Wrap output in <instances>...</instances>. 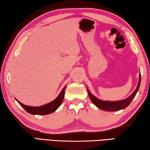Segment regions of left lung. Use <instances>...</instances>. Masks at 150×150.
<instances>
[{"label":"left lung","instance_id":"1","mask_svg":"<svg viewBox=\"0 0 150 150\" xmlns=\"http://www.w3.org/2000/svg\"><path fill=\"white\" fill-rule=\"evenodd\" d=\"M141 73L139 75V81L137 86L135 90L133 92V93L128 97L126 99H124L119 101H104L98 99V98L95 97L94 95H92L90 91H89L88 89L87 88V91L90 97L91 100L92 101L95 106L97 108H99L100 110H103L104 111H116L124 109L126 107H128L131 102L133 100V98L135 97V95L137 93V91L140 87V84H141Z\"/></svg>","mask_w":150,"mask_h":150}]
</instances>
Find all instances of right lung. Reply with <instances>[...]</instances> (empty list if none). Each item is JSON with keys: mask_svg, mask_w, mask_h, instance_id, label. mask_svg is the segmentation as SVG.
<instances>
[{"mask_svg": "<svg viewBox=\"0 0 150 150\" xmlns=\"http://www.w3.org/2000/svg\"><path fill=\"white\" fill-rule=\"evenodd\" d=\"M66 86H65L62 90L60 91V93L58 95L55 100H53L51 103L46 104L45 105H43V106H38V107H32L30 106H26V105H24V104L21 103V102H19L17 98H15L16 100H17L18 104L21 105V106L24 108V109L26 110L28 113L32 115H47L53 113L54 111H56L58 109L59 107L61 105L64 97L65 95V90H66Z\"/></svg>", "mask_w": 150, "mask_h": 150, "instance_id": "add662e5", "label": "right lung"}]
</instances>
